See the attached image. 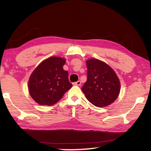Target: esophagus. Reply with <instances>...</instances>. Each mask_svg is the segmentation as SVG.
I'll return each mask as SVG.
<instances>
[{
	"mask_svg": "<svg viewBox=\"0 0 151 151\" xmlns=\"http://www.w3.org/2000/svg\"><path fill=\"white\" fill-rule=\"evenodd\" d=\"M73 85H76V86H80L81 85V82L80 81H78L77 82H75V83H74Z\"/></svg>",
	"mask_w": 151,
	"mask_h": 151,
	"instance_id": "1",
	"label": "esophagus"
}]
</instances>
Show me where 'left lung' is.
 I'll list each match as a JSON object with an SVG mask.
<instances>
[{
  "label": "left lung",
  "mask_w": 151,
  "mask_h": 151,
  "mask_svg": "<svg viewBox=\"0 0 151 151\" xmlns=\"http://www.w3.org/2000/svg\"><path fill=\"white\" fill-rule=\"evenodd\" d=\"M87 80L81 90L87 100L97 107L109 106L118 97L121 85L115 72L100 60H86Z\"/></svg>",
  "instance_id": "8db88e82"
}]
</instances>
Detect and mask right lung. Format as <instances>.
Instances as JSON below:
<instances>
[{"mask_svg":"<svg viewBox=\"0 0 151 151\" xmlns=\"http://www.w3.org/2000/svg\"><path fill=\"white\" fill-rule=\"evenodd\" d=\"M65 58L52 57L39 64L29 81L30 95L40 105L51 106L60 101L72 87L68 71L63 69Z\"/></svg>","mask_w":151,"mask_h":151,"instance_id":"add662e5","label":"right lung"}]
</instances>
